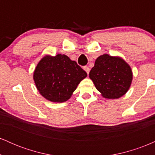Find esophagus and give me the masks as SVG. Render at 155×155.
<instances>
[{"label": "esophagus", "mask_w": 155, "mask_h": 155, "mask_svg": "<svg viewBox=\"0 0 155 155\" xmlns=\"http://www.w3.org/2000/svg\"><path fill=\"white\" fill-rule=\"evenodd\" d=\"M83 68H84V70L87 72V74H89V73H90V68H89L88 66H84Z\"/></svg>", "instance_id": "esophagus-1"}]
</instances>
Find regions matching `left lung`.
<instances>
[{"label": "left lung", "instance_id": "8db88e82", "mask_svg": "<svg viewBox=\"0 0 155 155\" xmlns=\"http://www.w3.org/2000/svg\"><path fill=\"white\" fill-rule=\"evenodd\" d=\"M96 89L104 97L117 99L130 87L133 73L130 65L119 57L105 54L98 57L90 72Z\"/></svg>", "mask_w": 155, "mask_h": 155}]
</instances>
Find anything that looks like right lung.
I'll return each instance as SVG.
<instances>
[{"instance_id": "obj_1", "label": "right lung", "mask_w": 155, "mask_h": 155, "mask_svg": "<svg viewBox=\"0 0 155 155\" xmlns=\"http://www.w3.org/2000/svg\"><path fill=\"white\" fill-rule=\"evenodd\" d=\"M87 74L65 54L47 55L40 60L33 74L35 86L47 100L62 103L68 100Z\"/></svg>"}]
</instances>
